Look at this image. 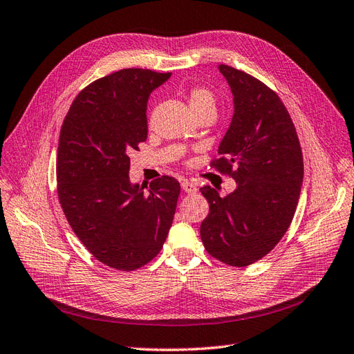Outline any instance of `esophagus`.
Returning a JSON list of instances; mask_svg holds the SVG:
<instances>
[{"instance_id":"esophagus-1","label":"esophagus","mask_w":354,"mask_h":354,"mask_svg":"<svg viewBox=\"0 0 354 354\" xmlns=\"http://www.w3.org/2000/svg\"><path fill=\"white\" fill-rule=\"evenodd\" d=\"M180 187H183V189L187 194L197 193V185L194 183H191V180H183V183H180Z\"/></svg>"}]
</instances>
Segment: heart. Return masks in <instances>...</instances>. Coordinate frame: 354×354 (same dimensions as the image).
Masks as SVG:
<instances>
[{
	"label": "heart",
	"mask_w": 354,
	"mask_h": 354,
	"mask_svg": "<svg viewBox=\"0 0 354 354\" xmlns=\"http://www.w3.org/2000/svg\"><path fill=\"white\" fill-rule=\"evenodd\" d=\"M189 106L191 109L200 108H214L215 109V97L210 90L205 87H196L189 93Z\"/></svg>",
	"instance_id": "obj_1"
}]
</instances>
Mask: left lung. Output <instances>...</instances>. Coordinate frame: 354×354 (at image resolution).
Returning <instances> with one entry per match:
<instances>
[{
    "label": "left lung",
    "instance_id": "obj_1",
    "mask_svg": "<svg viewBox=\"0 0 354 354\" xmlns=\"http://www.w3.org/2000/svg\"><path fill=\"white\" fill-rule=\"evenodd\" d=\"M233 92L234 115L212 167L236 180L221 197L200 188L209 201L200 237L209 254L231 267H246L274 249L288 231L299 200L304 163L286 106L270 87L243 71L219 65Z\"/></svg>",
    "mask_w": 354,
    "mask_h": 354
}]
</instances>
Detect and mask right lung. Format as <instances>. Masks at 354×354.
Listing matches in <instances>:
<instances>
[{"instance_id":"right-lung-1","label":"right lung","mask_w":354,"mask_h":354,"mask_svg":"<svg viewBox=\"0 0 354 354\" xmlns=\"http://www.w3.org/2000/svg\"><path fill=\"white\" fill-rule=\"evenodd\" d=\"M170 75L127 68L99 78L78 93L60 129V206L90 254L120 271L157 257L174 222L175 178H157L148 191L129 179V154L148 135V97Z\"/></svg>"}]
</instances>
